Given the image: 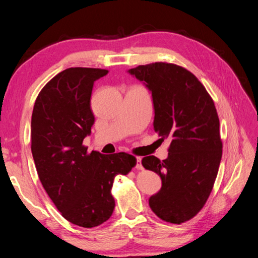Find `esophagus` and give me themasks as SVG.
Wrapping results in <instances>:
<instances>
[{
  "mask_svg": "<svg viewBox=\"0 0 258 258\" xmlns=\"http://www.w3.org/2000/svg\"><path fill=\"white\" fill-rule=\"evenodd\" d=\"M141 161H142L141 157H136V165H135V167L138 168V169H142V167H143V166H142Z\"/></svg>",
  "mask_w": 258,
  "mask_h": 258,
  "instance_id": "34e87169",
  "label": "esophagus"
}]
</instances>
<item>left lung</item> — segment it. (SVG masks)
<instances>
[{
  "instance_id": "8db88e82",
  "label": "left lung",
  "mask_w": 258,
  "mask_h": 258,
  "mask_svg": "<svg viewBox=\"0 0 258 258\" xmlns=\"http://www.w3.org/2000/svg\"><path fill=\"white\" fill-rule=\"evenodd\" d=\"M151 92L154 131L171 145L165 160L145 156L142 165L155 172L162 187L149 200L161 220L180 224L204 206L222 158L220 119L212 97L187 70L156 62L127 71Z\"/></svg>"
}]
</instances>
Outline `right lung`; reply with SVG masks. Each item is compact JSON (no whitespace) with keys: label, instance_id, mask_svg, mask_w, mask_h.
Listing matches in <instances>:
<instances>
[{"label":"right lung","instance_id":"1","mask_svg":"<svg viewBox=\"0 0 258 258\" xmlns=\"http://www.w3.org/2000/svg\"><path fill=\"white\" fill-rule=\"evenodd\" d=\"M107 73L64 70L43 87L32 113L31 150L43 187L65 220L86 228L112 216L114 178L136 164L126 153L89 154L83 145L95 119L90 105L94 82Z\"/></svg>","mask_w":258,"mask_h":258}]
</instances>
